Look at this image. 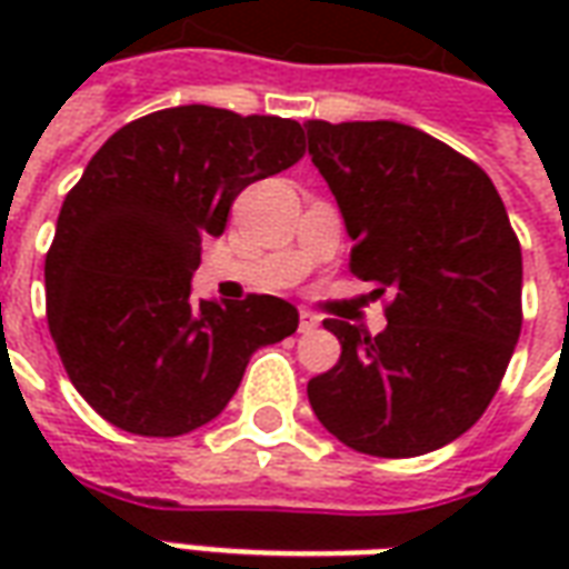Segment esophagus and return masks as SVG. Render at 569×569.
<instances>
[{
	"label": "esophagus",
	"instance_id": "obj_1",
	"mask_svg": "<svg viewBox=\"0 0 569 569\" xmlns=\"http://www.w3.org/2000/svg\"><path fill=\"white\" fill-rule=\"evenodd\" d=\"M320 326V317L317 313H310V310H301V317H298V329L301 332H313Z\"/></svg>",
	"mask_w": 569,
	"mask_h": 569
}]
</instances>
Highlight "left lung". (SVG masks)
<instances>
[{
    "label": "left lung",
    "mask_w": 569,
    "mask_h": 569,
    "mask_svg": "<svg viewBox=\"0 0 569 569\" xmlns=\"http://www.w3.org/2000/svg\"><path fill=\"white\" fill-rule=\"evenodd\" d=\"M350 271L390 292L387 329L322 326L341 359L310 378L313 415L371 457H418L472 427L521 335V247L488 173L399 121H308Z\"/></svg>",
    "instance_id": "1"
}]
</instances>
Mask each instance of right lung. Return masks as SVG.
I'll return each mask as SVG.
<instances>
[{
	"label": "right lung",
	"mask_w": 569,
	"mask_h": 569,
	"mask_svg": "<svg viewBox=\"0 0 569 569\" xmlns=\"http://www.w3.org/2000/svg\"><path fill=\"white\" fill-rule=\"evenodd\" d=\"M301 154L292 118L198 103L137 118L100 146L44 259L48 329L100 418L133 436L191 432L222 415L259 347L296 332L283 298L191 301V273L237 194Z\"/></svg>",
	"instance_id": "obj_1"
}]
</instances>
